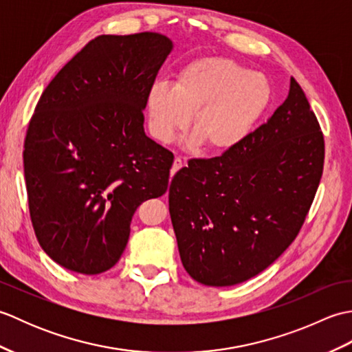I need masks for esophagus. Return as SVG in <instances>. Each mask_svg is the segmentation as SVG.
<instances>
[{
  "label": "esophagus",
  "instance_id": "34e87169",
  "mask_svg": "<svg viewBox=\"0 0 352 352\" xmlns=\"http://www.w3.org/2000/svg\"><path fill=\"white\" fill-rule=\"evenodd\" d=\"M183 166H184V162L180 159V157H175L174 164H172V174H175V172H177L178 169H182Z\"/></svg>",
  "mask_w": 352,
  "mask_h": 352
}]
</instances>
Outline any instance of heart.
<instances>
[{"mask_svg":"<svg viewBox=\"0 0 352 352\" xmlns=\"http://www.w3.org/2000/svg\"><path fill=\"white\" fill-rule=\"evenodd\" d=\"M269 96L271 89L260 74L226 57L198 58L177 74L172 87L157 83L149 89V129L157 140L169 144L192 116V144L227 151L251 131Z\"/></svg>","mask_w":352,"mask_h":352,"instance_id":"b5f03b06","label":"heart"}]
</instances>
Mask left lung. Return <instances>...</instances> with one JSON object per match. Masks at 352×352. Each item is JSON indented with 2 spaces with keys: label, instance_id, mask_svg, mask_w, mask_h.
<instances>
[{
  "label": "left lung",
  "instance_id": "left-lung-1",
  "mask_svg": "<svg viewBox=\"0 0 352 352\" xmlns=\"http://www.w3.org/2000/svg\"><path fill=\"white\" fill-rule=\"evenodd\" d=\"M325 144L301 86L267 122L174 175L169 213L183 266L206 286H233L272 265L300 233L324 170Z\"/></svg>",
  "mask_w": 352,
  "mask_h": 352
}]
</instances>
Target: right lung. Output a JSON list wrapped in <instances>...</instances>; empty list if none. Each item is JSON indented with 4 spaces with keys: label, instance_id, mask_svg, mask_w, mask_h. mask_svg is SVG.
Instances as JSON below:
<instances>
[{
    "label": "right lung",
    "instance_id": "1",
    "mask_svg": "<svg viewBox=\"0 0 352 352\" xmlns=\"http://www.w3.org/2000/svg\"><path fill=\"white\" fill-rule=\"evenodd\" d=\"M170 51L160 33L98 36L41 95L24 142L30 218L69 271L113 267L136 208L168 190L174 154L146 136L144 109Z\"/></svg>",
    "mask_w": 352,
    "mask_h": 352
}]
</instances>
